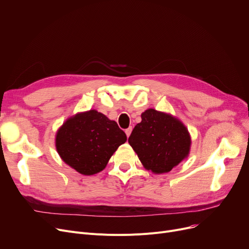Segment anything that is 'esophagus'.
Listing matches in <instances>:
<instances>
[{
	"label": "esophagus",
	"instance_id": "esophagus-1",
	"mask_svg": "<svg viewBox=\"0 0 249 249\" xmlns=\"http://www.w3.org/2000/svg\"><path fill=\"white\" fill-rule=\"evenodd\" d=\"M131 131H132V127H129V128H127V129L125 130V133H126L127 137L130 136V134H131Z\"/></svg>",
	"mask_w": 249,
	"mask_h": 249
}]
</instances>
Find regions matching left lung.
Masks as SVG:
<instances>
[{
    "mask_svg": "<svg viewBox=\"0 0 249 249\" xmlns=\"http://www.w3.org/2000/svg\"><path fill=\"white\" fill-rule=\"evenodd\" d=\"M128 138L146 169L154 174L171 172L190 152L191 137L187 127L172 115L148 109L141 114Z\"/></svg>",
    "mask_w": 249,
    "mask_h": 249,
    "instance_id": "8db88e82",
    "label": "left lung"
}]
</instances>
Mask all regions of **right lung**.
Wrapping results in <instances>:
<instances>
[{"label": "right lung", "instance_id": "add662e5", "mask_svg": "<svg viewBox=\"0 0 249 249\" xmlns=\"http://www.w3.org/2000/svg\"><path fill=\"white\" fill-rule=\"evenodd\" d=\"M126 140V134L115 121L89 110L63 123L56 133L55 146L65 163L77 173L90 176L103 171Z\"/></svg>", "mask_w": 249, "mask_h": 249}]
</instances>
